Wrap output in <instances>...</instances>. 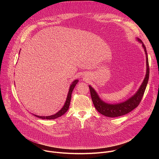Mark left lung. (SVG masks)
Instances as JSON below:
<instances>
[{
    "instance_id": "obj_1",
    "label": "left lung",
    "mask_w": 159,
    "mask_h": 159,
    "mask_svg": "<svg viewBox=\"0 0 159 159\" xmlns=\"http://www.w3.org/2000/svg\"><path fill=\"white\" fill-rule=\"evenodd\" d=\"M137 40L142 44V47L145 52L147 72L145 77L141 86L138 90V91L134 94V95H133L132 97H131L129 99H128L125 102L115 104H111L106 103L105 102L102 101L100 99L99 96H98V93L96 92V90L90 85L89 86L92 101L96 109L99 112H100L101 114H102L104 116L109 118H115L128 114V112H131L132 110H133L134 108H136L139 105L143 96L149 78V65L148 55L145 44L139 38H137Z\"/></svg>"
}]
</instances>
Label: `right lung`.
Listing matches in <instances>:
<instances>
[{
    "label": "right lung",
    "mask_w": 159,
    "mask_h": 159,
    "mask_svg": "<svg viewBox=\"0 0 159 159\" xmlns=\"http://www.w3.org/2000/svg\"><path fill=\"white\" fill-rule=\"evenodd\" d=\"M78 82H79L78 80H75L72 83V84L70 86V89H69V93H68L67 98H66V101L65 102V104L63 105V107L58 112H57L56 114H55L53 115H51V116H38V115H34V114H33V115L34 116L39 118L45 119V120H54V119H56V118H57L58 117H60L61 116L64 115L65 113L68 111V109H69V106H70V100H71V96H72V91H73L74 87H75L76 84L78 83Z\"/></svg>",
    "instance_id": "1"
}]
</instances>
